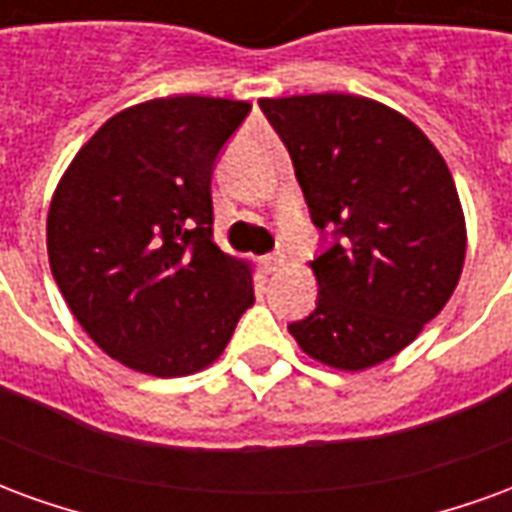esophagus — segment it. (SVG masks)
<instances>
[{
  "label": "esophagus",
  "instance_id": "34e87169",
  "mask_svg": "<svg viewBox=\"0 0 512 512\" xmlns=\"http://www.w3.org/2000/svg\"><path fill=\"white\" fill-rule=\"evenodd\" d=\"M260 263H263V271H266V274H277L279 268L285 266V255H282V252H274V255L263 257Z\"/></svg>",
  "mask_w": 512,
  "mask_h": 512
}]
</instances>
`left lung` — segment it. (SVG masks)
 Listing matches in <instances>:
<instances>
[{"mask_svg": "<svg viewBox=\"0 0 512 512\" xmlns=\"http://www.w3.org/2000/svg\"><path fill=\"white\" fill-rule=\"evenodd\" d=\"M315 227L318 304L288 332L307 356L359 373L400 354L450 301L466 219L447 161L408 117L348 93L260 98Z\"/></svg>", "mask_w": 512, "mask_h": 512, "instance_id": "8db88e82", "label": "left lung"}]
</instances>
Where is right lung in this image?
Masks as SVG:
<instances>
[{
    "label": "right lung",
    "mask_w": 512,
    "mask_h": 512,
    "mask_svg": "<svg viewBox=\"0 0 512 512\" xmlns=\"http://www.w3.org/2000/svg\"><path fill=\"white\" fill-rule=\"evenodd\" d=\"M249 101L169 95L109 117L46 219L49 266L93 343L136 373L213 365L255 304L252 266L213 241L211 175Z\"/></svg>",
    "instance_id": "add662e5"
}]
</instances>
